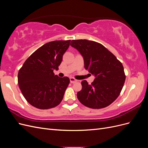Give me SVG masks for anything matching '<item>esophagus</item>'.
<instances>
[{
	"mask_svg": "<svg viewBox=\"0 0 148 148\" xmlns=\"http://www.w3.org/2000/svg\"><path fill=\"white\" fill-rule=\"evenodd\" d=\"M70 83H75L76 82H77L78 80L75 79L74 78L71 77V78H70Z\"/></svg>",
	"mask_w": 148,
	"mask_h": 148,
	"instance_id": "esophagus-1",
	"label": "esophagus"
}]
</instances>
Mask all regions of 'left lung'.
Here are the masks:
<instances>
[{"label": "left lung", "instance_id": "left-lung-1", "mask_svg": "<svg viewBox=\"0 0 148 148\" xmlns=\"http://www.w3.org/2000/svg\"><path fill=\"white\" fill-rule=\"evenodd\" d=\"M70 46L83 58L84 68L95 76L89 84L82 82L77 97L84 106L101 109L111 104L119 96L125 81L123 66L112 53L102 44L86 39L72 40Z\"/></svg>", "mask_w": 148, "mask_h": 148}]
</instances>
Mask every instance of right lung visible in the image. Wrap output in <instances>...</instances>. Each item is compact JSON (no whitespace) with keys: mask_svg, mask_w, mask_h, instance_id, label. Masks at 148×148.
<instances>
[{"mask_svg":"<svg viewBox=\"0 0 148 148\" xmlns=\"http://www.w3.org/2000/svg\"><path fill=\"white\" fill-rule=\"evenodd\" d=\"M70 40L54 41L37 49L25 62L18 74V82L23 96L38 109H48L61 102L70 79L59 77V70Z\"/></svg>","mask_w":148,"mask_h":148,"instance_id":"obj_1","label":"right lung"}]
</instances>
